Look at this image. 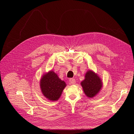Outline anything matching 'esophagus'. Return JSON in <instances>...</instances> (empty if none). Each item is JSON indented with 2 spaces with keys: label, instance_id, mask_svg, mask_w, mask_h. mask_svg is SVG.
Returning a JSON list of instances; mask_svg holds the SVG:
<instances>
[{
  "label": "esophagus",
  "instance_id": "1",
  "mask_svg": "<svg viewBox=\"0 0 134 134\" xmlns=\"http://www.w3.org/2000/svg\"><path fill=\"white\" fill-rule=\"evenodd\" d=\"M69 82L71 84H74L75 83V80L73 78H70L69 79Z\"/></svg>",
  "mask_w": 134,
  "mask_h": 134
}]
</instances>
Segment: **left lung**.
<instances>
[{"label":"left lung","instance_id":"left-lung-1","mask_svg":"<svg viewBox=\"0 0 134 134\" xmlns=\"http://www.w3.org/2000/svg\"><path fill=\"white\" fill-rule=\"evenodd\" d=\"M80 84L85 94L90 98L96 96L102 87V82L100 77L91 70L86 72L84 80Z\"/></svg>","mask_w":134,"mask_h":134}]
</instances>
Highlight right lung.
Wrapping results in <instances>:
<instances>
[{
  "instance_id": "1",
  "label": "right lung",
  "mask_w": 134,
  "mask_h": 134,
  "mask_svg": "<svg viewBox=\"0 0 134 134\" xmlns=\"http://www.w3.org/2000/svg\"><path fill=\"white\" fill-rule=\"evenodd\" d=\"M66 84L54 71L43 75L40 80V88L43 95L48 100H58Z\"/></svg>"
}]
</instances>
